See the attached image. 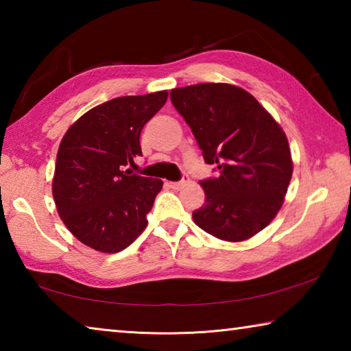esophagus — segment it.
<instances>
[{
  "mask_svg": "<svg viewBox=\"0 0 351 351\" xmlns=\"http://www.w3.org/2000/svg\"><path fill=\"white\" fill-rule=\"evenodd\" d=\"M184 184V181H170L169 182V187H171V189H180L181 186Z\"/></svg>",
  "mask_w": 351,
  "mask_h": 351,
  "instance_id": "obj_1",
  "label": "esophagus"
}]
</instances>
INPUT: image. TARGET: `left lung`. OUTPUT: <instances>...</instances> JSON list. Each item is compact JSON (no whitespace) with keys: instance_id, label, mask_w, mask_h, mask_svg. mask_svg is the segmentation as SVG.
Returning a JSON list of instances; mask_svg holds the SVG:
<instances>
[{"instance_id":"obj_1","label":"left lung","mask_w":351,"mask_h":351,"mask_svg":"<svg viewBox=\"0 0 351 351\" xmlns=\"http://www.w3.org/2000/svg\"><path fill=\"white\" fill-rule=\"evenodd\" d=\"M170 99L204 161L221 170L199 182L206 201L193 212L195 224L223 241L249 240L283 206L293 176L287 134L252 94L230 83L173 88Z\"/></svg>"}]
</instances>
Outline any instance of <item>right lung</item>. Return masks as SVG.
I'll return each mask as SVG.
<instances>
[{
  "label": "right lung",
  "instance_id": "right-lung-1",
  "mask_svg": "<svg viewBox=\"0 0 351 351\" xmlns=\"http://www.w3.org/2000/svg\"><path fill=\"white\" fill-rule=\"evenodd\" d=\"M167 97V91L116 97L86 111L64 133L52 197L69 232L88 247L119 252L147 228V213L164 182L123 167L142 156V128Z\"/></svg>",
  "mask_w": 351,
  "mask_h": 351
}]
</instances>
